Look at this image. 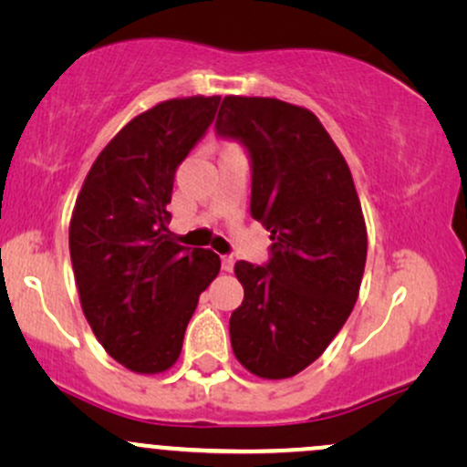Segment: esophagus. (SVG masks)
Here are the masks:
<instances>
[{"label": "esophagus", "mask_w": 467, "mask_h": 467, "mask_svg": "<svg viewBox=\"0 0 467 467\" xmlns=\"http://www.w3.org/2000/svg\"><path fill=\"white\" fill-rule=\"evenodd\" d=\"M233 267H234V259L230 254H223L222 256V270L223 272H233Z\"/></svg>", "instance_id": "1"}]
</instances>
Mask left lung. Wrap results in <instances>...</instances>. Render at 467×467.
<instances>
[{
  "label": "left lung",
  "mask_w": 467,
  "mask_h": 467,
  "mask_svg": "<svg viewBox=\"0 0 467 467\" xmlns=\"http://www.w3.org/2000/svg\"><path fill=\"white\" fill-rule=\"evenodd\" d=\"M217 133L248 147L250 213L275 241L267 265L234 264L244 303L230 316V345L256 378H292L323 356L358 301L360 197L340 149L305 107L226 96Z\"/></svg>",
  "instance_id": "8db88e82"
}]
</instances>
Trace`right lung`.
<instances>
[{
  "label": "right lung",
  "instance_id": "right-lung-1",
  "mask_svg": "<svg viewBox=\"0 0 467 467\" xmlns=\"http://www.w3.org/2000/svg\"><path fill=\"white\" fill-rule=\"evenodd\" d=\"M222 96H189L131 118L89 169L69 219V256L85 318L133 373L178 362L200 294L222 261L186 248L166 223L175 171L215 120Z\"/></svg>",
  "mask_w": 467,
  "mask_h": 467
}]
</instances>
